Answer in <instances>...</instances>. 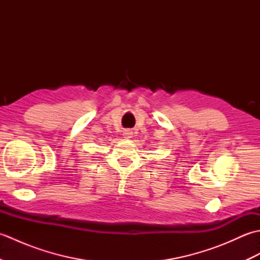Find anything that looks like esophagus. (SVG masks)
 Here are the masks:
<instances>
[{
    "mask_svg": "<svg viewBox=\"0 0 260 260\" xmlns=\"http://www.w3.org/2000/svg\"><path fill=\"white\" fill-rule=\"evenodd\" d=\"M124 136L126 137V139H131V137L133 136V132L129 129H126V131H124Z\"/></svg>",
    "mask_w": 260,
    "mask_h": 260,
    "instance_id": "esophagus-1",
    "label": "esophagus"
}]
</instances>
